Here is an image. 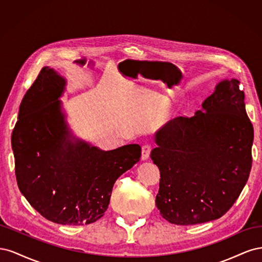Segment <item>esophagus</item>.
<instances>
[{
	"label": "esophagus",
	"instance_id": "34e87169",
	"mask_svg": "<svg viewBox=\"0 0 262 262\" xmlns=\"http://www.w3.org/2000/svg\"><path fill=\"white\" fill-rule=\"evenodd\" d=\"M150 149H152V145L149 143H145L142 145V153H141V158L143 161H146L149 154H150Z\"/></svg>",
	"mask_w": 262,
	"mask_h": 262
}]
</instances>
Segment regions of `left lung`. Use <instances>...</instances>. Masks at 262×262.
Here are the masks:
<instances>
[{"label":"left lung","instance_id":"left-lung-1","mask_svg":"<svg viewBox=\"0 0 262 262\" xmlns=\"http://www.w3.org/2000/svg\"><path fill=\"white\" fill-rule=\"evenodd\" d=\"M239 82L224 80L193 117H177L155 134L150 158L160 169L156 207L171 224L223 216L248 180L253 126Z\"/></svg>","mask_w":262,"mask_h":262}]
</instances>
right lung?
Listing matches in <instances>:
<instances>
[{"instance_id":"1","label":"right lung","mask_w":262,"mask_h":262,"mask_svg":"<svg viewBox=\"0 0 262 262\" xmlns=\"http://www.w3.org/2000/svg\"><path fill=\"white\" fill-rule=\"evenodd\" d=\"M66 84L45 67L26 92L12 133L15 175L23 195L47 220L91 224L106 212L116 180L140 161L141 146L102 150L73 137L59 100Z\"/></svg>"}]
</instances>
